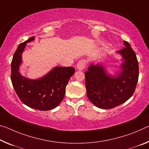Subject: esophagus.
<instances>
[{
    "label": "esophagus",
    "instance_id": "esophagus-1",
    "mask_svg": "<svg viewBox=\"0 0 149 149\" xmlns=\"http://www.w3.org/2000/svg\"><path fill=\"white\" fill-rule=\"evenodd\" d=\"M86 65H87V62H86V60H80L79 62L77 63V70H84L85 68H86Z\"/></svg>",
    "mask_w": 149,
    "mask_h": 149
}]
</instances>
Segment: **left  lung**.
<instances>
[{
    "instance_id": "left-lung-1",
    "label": "left lung",
    "mask_w": 149,
    "mask_h": 149,
    "mask_svg": "<svg viewBox=\"0 0 149 149\" xmlns=\"http://www.w3.org/2000/svg\"><path fill=\"white\" fill-rule=\"evenodd\" d=\"M118 52L123 56V71L116 77L106 74L101 65H91L85 72L87 96L96 107L104 109L122 104L133 95L139 79V64L136 54L127 41Z\"/></svg>"
}]
</instances>
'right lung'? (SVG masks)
<instances>
[{"mask_svg": "<svg viewBox=\"0 0 149 149\" xmlns=\"http://www.w3.org/2000/svg\"><path fill=\"white\" fill-rule=\"evenodd\" d=\"M32 36L18 45L11 62L10 78L14 89L23 103L40 111L52 109L64 97L65 87L75 73L73 67H56L46 75L37 80L22 76L18 72L22 62V53L27 42L34 40Z\"/></svg>", "mask_w": 149, "mask_h": 149, "instance_id": "right-lung-1", "label": "right lung"}]
</instances>
